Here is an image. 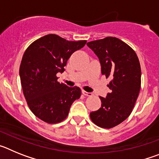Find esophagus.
Wrapping results in <instances>:
<instances>
[{
  "label": "esophagus",
  "mask_w": 159,
  "mask_h": 159,
  "mask_svg": "<svg viewBox=\"0 0 159 159\" xmlns=\"http://www.w3.org/2000/svg\"><path fill=\"white\" fill-rule=\"evenodd\" d=\"M82 93L85 96H92V93H91V92H87L85 91H82Z\"/></svg>",
  "instance_id": "esophagus-1"
}]
</instances>
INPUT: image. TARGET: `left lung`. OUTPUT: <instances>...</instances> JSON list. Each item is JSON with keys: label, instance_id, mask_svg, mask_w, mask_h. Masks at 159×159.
<instances>
[{"label": "left lung", "instance_id": "1", "mask_svg": "<svg viewBox=\"0 0 159 159\" xmlns=\"http://www.w3.org/2000/svg\"><path fill=\"white\" fill-rule=\"evenodd\" d=\"M87 45L99 57L102 75L111 79L106 98L99 96L101 107L90 113L92 121L102 128L120 124L131 113L141 88V67L135 52L125 42L108 36Z\"/></svg>", "mask_w": 159, "mask_h": 159}]
</instances>
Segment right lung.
I'll return each instance as SVG.
<instances>
[{"label":"right lung","instance_id":"right-lung-1","mask_svg":"<svg viewBox=\"0 0 159 159\" xmlns=\"http://www.w3.org/2000/svg\"><path fill=\"white\" fill-rule=\"evenodd\" d=\"M86 43L48 34L32 42L25 50L20 66L22 90L30 110L43 122H62L72 102L80 99V88L60 84L57 74L64 72L71 54Z\"/></svg>","mask_w":159,"mask_h":159}]
</instances>
